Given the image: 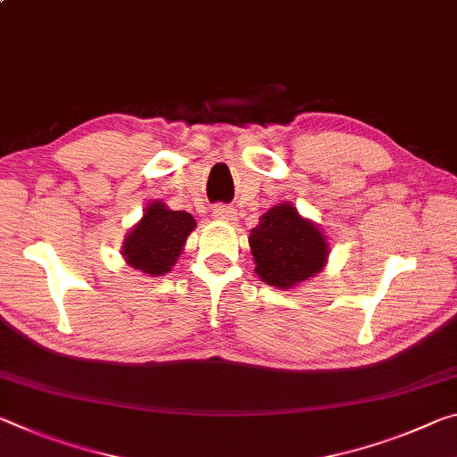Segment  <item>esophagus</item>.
Returning a JSON list of instances; mask_svg holds the SVG:
<instances>
[{"label":"esophagus","mask_w":457,"mask_h":457,"mask_svg":"<svg viewBox=\"0 0 457 457\" xmlns=\"http://www.w3.org/2000/svg\"><path fill=\"white\" fill-rule=\"evenodd\" d=\"M213 217H217V220L221 221H236V209L229 205H215Z\"/></svg>","instance_id":"esophagus-1"}]
</instances>
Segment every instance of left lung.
Wrapping results in <instances>:
<instances>
[{"label":"left lung","instance_id":"left-lung-1","mask_svg":"<svg viewBox=\"0 0 457 457\" xmlns=\"http://www.w3.org/2000/svg\"><path fill=\"white\" fill-rule=\"evenodd\" d=\"M256 274L278 288L315 277L328 260V244L313 223L303 220L288 203L260 217L248 237Z\"/></svg>","mask_w":457,"mask_h":457}]
</instances>
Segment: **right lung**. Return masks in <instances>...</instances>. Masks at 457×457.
Here are the masks:
<instances>
[{
	"mask_svg": "<svg viewBox=\"0 0 457 457\" xmlns=\"http://www.w3.org/2000/svg\"><path fill=\"white\" fill-rule=\"evenodd\" d=\"M195 226L197 223L191 213L170 212L161 201H156L128 236L121 254L136 270L161 277L175 266L187 236Z\"/></svg>",
	"mask_w": 457,
	"mask_h": 457,
	"instance_id": "1",
	"label": "right lung"
}]
</instances>
